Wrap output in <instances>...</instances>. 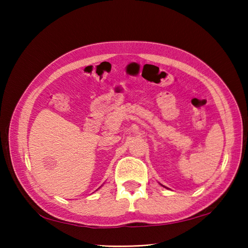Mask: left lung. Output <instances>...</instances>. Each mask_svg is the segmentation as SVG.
<instances>
[{
    "instance_id": "left-lung-1",
    "label": "left lung",
    "mask_w": 248,
    "mask_h": 248,
    "mask_svg": "<svg viewBox=\"0 0 248 248\" xmlns=\"http://www.w3.org/2000/svg\"><path fill=\"white\" fill-rule=\"evenodd\" d=\"M164 187H165V186H164Z\"/></svg>"
}]
</instances>
